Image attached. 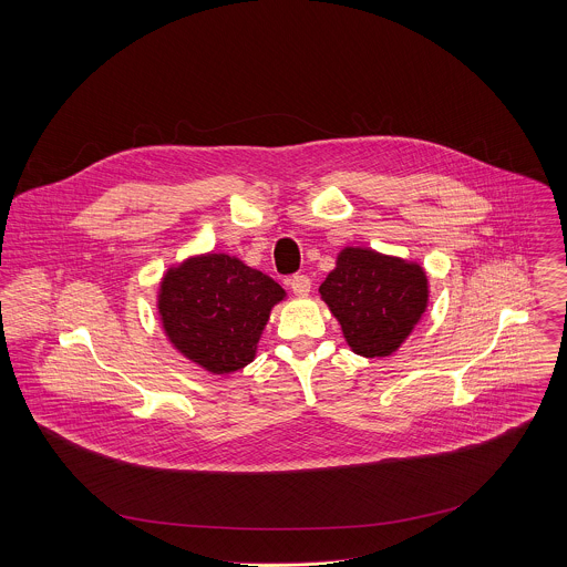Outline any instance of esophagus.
<instances>
[{
  "mask_svg": "<svg viewBox=\"0 0 567 567\" xmlns=\"http://www.w3.org/2000/svg\"><path fill=\"white\" fill-rule=\"evenodd\" d=\"M288 286L290 290L297 295V297H308L310 295V288H312V279L308 275H292L288 279Z\"/></svg>",
  "mask_w": 567,
  "mask_h": 567,
  "instance_id": "esophagus-1",
  "label": "esophagus"
}]
</instances>
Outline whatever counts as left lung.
Returning a JSON list of instances; mask_svg holds the SVG:
<instances>
[{
  "label": "left lung",
  "instance_id": "1",
  "mask_svg": "<svg viewBox=\"0 0 567 567\" xmlns=\"http://www.w3.org/2000/svg\"><path fill=\"white\" fill-rule=\"evenodd\" d=\"M319 292L349 347L364 358L398 351L427 308L423 268L371 248L340 250Z\"/></svg>",
  "mask_w": 567,
  "mask_h": 567
}]
</instances>
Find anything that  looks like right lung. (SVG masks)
<instances>
[{"label": "right lung", "mask_w": 567, "mask_h": 567, "mask_svg": "<svg viewBox=\"0 0 567 567\" xmlns=\"http://www.w3.org/2000/svg\"><path fill=\"white\" fill-rule=\"evenodd\" d=\"M284 288L238 257L209 252L169 268L159 288V317L169 342L209 373L240 371Z\"/></svg>", "instance_id": "1"}]
</instances>
